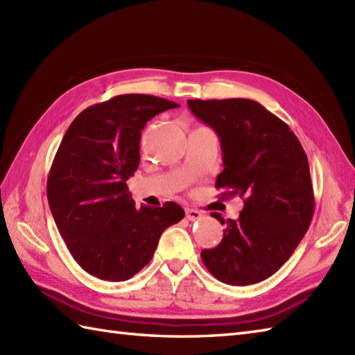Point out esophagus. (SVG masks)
<instances>
[{
  "instance_id": "1",
  "label": "esophagus",
  "mask_w": 355,
  "mask_h": 355,
  "mask_svg": "<svg viewBox=\"0 0 355 355\" xmlns=\"http://www.w3.org/2000/svg\"><path fill=\"white\" fill-rule=\"evenodd\" d=\"M202 216V214L197 209H186V218L189 221H197Z\"/></svg>"
}]
</instances>
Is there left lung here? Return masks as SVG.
I'll return each instance as SVG.
<instances>
[{
  "mask_svg": "<svg viewBox=\"0 0 355 355\" xmlns=\"http://www.w3.org/2000/svg\"><path fill=\"white\" fill-rule=\"evenodd\" d=\"M187 107L221 140L223 197H241L238 220L224 224L221 243L201 259L218 281L250 285L275 275L304 238L314 214L310 164L290 126L250 99L200 101Z\"/></svg>",
  "mask_w": 355,
  "mask_h": 355,
  "instance_id": "left-lung-1",
  "label": "left lung"
}]
</instances>
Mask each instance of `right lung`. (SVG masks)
<instances>
[{"label": "right lung", "instance_id": "obj_1", "mask_svg": "<svg viewBox=\"0 0 355 355\" xmlns=\"http://www.w3.org/2000/svg\"><path fill=\"white\" fill-rule=\"evenodd\" d=\"M175 102L122 94L88 107L73 120L47 180L56 227L79 266L103 281L122 282L148 266L162 233L184 210L135 207L128 178L140 163L141 130Z\"/></svg>", "mask_w": 355, "mask_h": 355}]
</instances>
